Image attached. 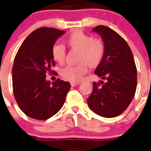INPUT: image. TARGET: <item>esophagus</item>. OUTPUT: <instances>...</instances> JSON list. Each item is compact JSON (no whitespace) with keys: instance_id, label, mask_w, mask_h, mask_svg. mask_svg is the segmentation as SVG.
Listing matches in <instances>:
<instances>
[{"instance_id":"obj_1","label":"esophagus","mask_w":151,"mask_h":151,"mask_svg":"<svg viewBox=\"0 0 151 151\" xmlns=\"http://www.w3.org/2000/svg\"><path fill=\"white\" fill-rule=\"evenodd\" d=\"M79 84H80L79 82H71V86H78Z\"/></svg>"}]
</instances>
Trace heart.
Returning a JSON list of instances; mask_svg holds the SVG:
<instances>
[{
	"label": "heart",
	"mask_w": 151,
	"mask_h": 151,
	"mask_svg": "<svg viewBox=\"0 0 151 151\" xmlns=\"http://www.w3.org/2000/svg\"><path fill=\"white\" fill-rule=\"evenodd\" d=\"M67 45L78 51V63L76 65H66L60 71V75L66 80L78 82L91 67L101 64L105 54V42L81 30H75L66 39ZM52 57L56 63L63 64L65 61V50L61 44H55L52 48Z\"/></svg>",
	"instance_id": "1"
}]
</instances>
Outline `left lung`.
Masks as SVG:
<instances>
[{"mask_svg":"<svg viewBox=\"0 0 151 151\" xmlns=\"http://www.w3.org/2000/svg\"><path fill=\"white\" fill-rule=\"evenodd\" d=\"M101 36L105 54L95 74L106 82H93V91L87 102L95 113L105 118H114L124 111L131 104L137 88V68L133 53L118 33L105 26L93 29Z\"/></svg>","mask_w":151,"mask_h":151,"instance_id":"8db88e82","label":"left lung"}]
</instances>
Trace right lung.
<instances>
[{
	"label": "right lung",
	"instance_id": "add662e5",
	"mask_svg": "<svg viewBox=\"0 0 151 151\" xmlns=\"http://www.w3.org/2000/svg\"><path fill=\"white\" fill-rule=\"evenodd\" d=\"M65 33L56 28L40 27L22 43L12 69L13 91L20 110L29 118L46 120L56 114L65 102L70 83L57 78L46 81V73H55L52 48ZM57 74V73H56Z\"/></svg>",
	"mask_w": 151,
	"mask_h": 151
}]
</instances>
